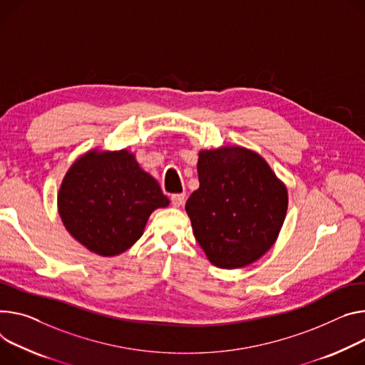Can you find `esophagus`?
<instances>
[{
  "instance_id": "obj_1",
  "label": "esophagus",
  "mask_w": 365,
  "mask_h": 365,
  "mask_svg": "<svg viewBox=\"0 0 365 365\" xmlns=\"http://www.w3.org/2000/svg\"><path fill=\"white\" fill-rule=\"evenodd\" d=\"M170 200H172L173 207L179 208V207H182L185 204V193H173Z\"/></svg>"
}]
</instances>
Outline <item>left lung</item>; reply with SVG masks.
<instances>
[{
	"instance_id": "left-lung-1",
	"label": "left lung",
	"mask_w": 365,
	"mask_h": 365,
	"mask_svg": "<svg viewBox=\"0 0 365 365\" xmlns=\"http://www.w3.org/2000/svg\"><path fill=\"white\" fill-rule=\"evenodd\" d=\"M197 187L185 205L195 239L222 269L247 267L278 239L288 192L257 153L245 147L201 150Z\"/></svg>"
}]
</instances>
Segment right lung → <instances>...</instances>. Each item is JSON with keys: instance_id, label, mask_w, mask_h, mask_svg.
<instances>
[{"instance_id": "obj_1", "label": "right lung", "mask_w": 365, "mask_h": 365, "mask_svg": "<svg viewBox=\"0 0 365 365\" xmlns=\"http://www.w3.org/2000/svg\"><path fill=\"white\" fill-rule=\"evenodd\" d=\"M170 204L128 150H91L74 161L58 192L68 233L98 256L128 250L144 233L151 212Z\"/></svg>"}]
</instances>
